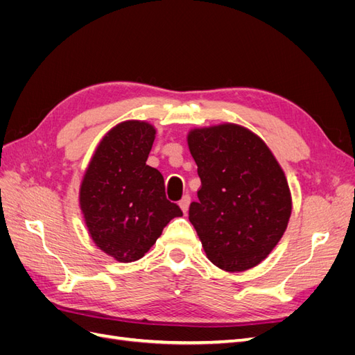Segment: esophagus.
Returning a JSON list of instances; mask_svg holds the SVG:
<instances>
[{"label": "esophagus", "instance_id": "obj_1", "mask_svg": "<svg viewBox=\"0 0 355 355\" xmlns=\"http://www.w3.org/2000/svg\"><path fill=\"white\" fill-rule=\"evenodd\" d=\"M189 204H191V197H189L188 194L182 197V200L179 201V206H180L182 211L187 213V211H188V209H189Z\"/></svg>", "mask_w": 355, "mask_h": 355}]
</instances>
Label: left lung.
<instances>
[{
  "label": "left lung",
  "instance_id": "1",
  "mask_svg": "<svg viewBox=\"0 0 355 355\" xmlns=\"http://www.w3.org/2000/svg\"><path fill=\"white\" fill-rule=\"evenodd\" d=\"M188 146L201 179L189 220L204 252L223 271L250 270L287 228L292 197L283 168L262 139L239 124L194 128Z\"/></svg>",
  "mask_w": 355,
  "mask_h": 355
}]
</instances>
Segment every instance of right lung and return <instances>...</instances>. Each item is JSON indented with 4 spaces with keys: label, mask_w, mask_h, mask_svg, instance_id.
Here are the masks:
<instances>
[{
    "label": "right lung",
    "mask_w": 355,
    "mask_h": 355,
    "mask_svg": "<svg viewBox=\"0 0 355 355\" xmlns=\"http://www.w3.org/2000/svg\"><path fill=\"white\" fill-rule=\"evenodd\" d=\"M155 128L124 121L96 148L80 188V207L92 240L118 262H133L151 249L166 225L182 216L166 198L164 178L146 164Z\"/></svg>",
    "instance_id": "right-lung-1"
}]
</instances>
